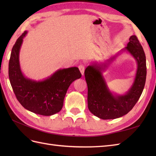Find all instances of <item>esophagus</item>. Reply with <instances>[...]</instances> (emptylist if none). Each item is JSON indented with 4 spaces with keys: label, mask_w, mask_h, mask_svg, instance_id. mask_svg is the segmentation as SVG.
I'll return each mask as SVG.
<instances>
[{
    "label": "esophagus",
    "mask_w": 156,
    "mask_h": 156,
    "mask_svg": "<svg viewBox=\"0 0 156 156\" xmlns=\"http://www.w3.org/2000/svg\"><path fill=\"white\" fill-rule=\"evenodd\" d=\"M78 68L80 69V71L81 72L82 75H84V69H85V67L83 64H80L78 66Z\"/></svg>",
    "instance_id": "esophagus-1"
}]
</instances>
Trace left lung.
<instances>
[{
  "mask_svg": "<svg viewBox=\"0 0 156 156\" xmlns=\"http://www.w3.org/2000/svg\"><path fill=\"white\" fill-rule=\"evenodd\" d=\"M127 50L133 56L137 69L133 85L123 95H113L109 90L102 74L107 64L101 66L97 64L88 66L84 71L88 86V107L94 115L102 119H115L127 114L140 98L146 80V59L145 52L137 37L132 35L129 38ZM111 58V62L115 58Z\"/></svg>",
  "mask_w": 156,
  "mask_h": 156,
  "instance_id": "left-lung-1",
  "label": "left lung"
}]
</instances>
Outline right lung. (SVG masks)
Returning a JSON list of instances; mask_svg holds the SVG:
<instances>
[{"label":"right lung","mask_w":156,"mask_h":156,"mask_svg":"<svg viewBox=\"0 0 156 156\" xmlns=\"http://www.w3.org/2000/svg\"><path fill=\"white\" fill-rule=\"evenodd\" d=\"M25 31L13 45L9 64V77L18 101L27 110L35 114L50 116L59 112L64 97L73 82L81 78L77 67L61 69L42 81H35L23 74L19 64V51Z\"/></svg>","instance_id":"add662e5"}]
</instances>
